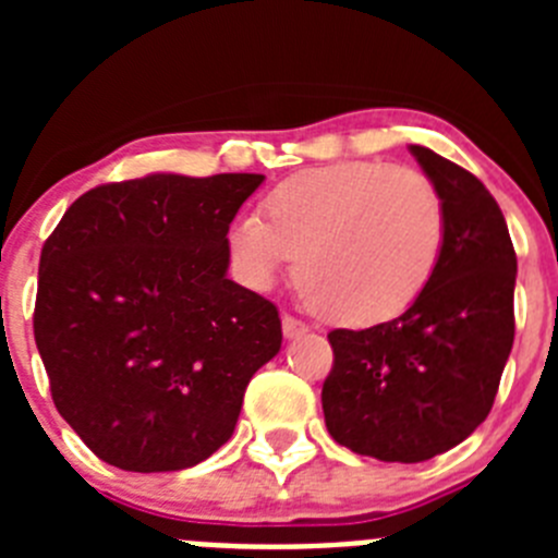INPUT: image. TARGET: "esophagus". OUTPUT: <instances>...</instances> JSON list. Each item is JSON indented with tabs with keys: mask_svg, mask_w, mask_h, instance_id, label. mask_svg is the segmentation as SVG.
Segmentation results:
<instances>
[{
	"mask_svg": "<svg viewBox=\"0 0 558 558\" xmlns=\"http://www.w3.org/2000/svg\"><path fill=\"white\" fill-rule=\"evenodd\" d=\"M304 332H307V327H304L299 318H293V315H282V335H284V338L293 340V338H299V335H304Z\"/></svg>",
	"mask_w": 558,
	"mask_h": 558,
	"instance_id": "1",
	"label": "esophagus"
}]
</instances>
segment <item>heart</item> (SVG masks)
Instances as JSON below:
<instances>
[{
	"label": "heart",
	"mask_w": 558,
	"mask_h": 558,
	"mask_svg": "<svg viewBox=\"0 0 558 558\" xmlns=\"http://www.w3.org/2000/svg\"><path fill=\"white\" fill-rule=\"evenodd\" d=\"M229 231L243 282L270 284L295 259V282L315 313L377 327L425 295L447 243L441 195L427 175L386 161H338L282 181Z\"/></svg>",
	"instance_id": "heart-1"
}]
</instances>
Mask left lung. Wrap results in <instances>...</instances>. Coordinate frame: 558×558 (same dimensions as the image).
<instances>
[{
	"mask_svg": "<svg viewBox=\"0 0 558 558\" xmlns=\"http://www.w3.org/2000/svg\"><path fill=\"white\" fill-rule=\"evenodd\" d=\"M411 153L445 204V254L405 315L329 332L335 363L322 391L338 445L399 463L427 461L475 433L514 343L517 254L500 206L430 147Z\"/></svg>",
	"mask_w": 558,
	"mask_h": 558,
	"instance_id": "obj_1",
	"label": "left lung"
}]
</instances>
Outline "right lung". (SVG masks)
<instances>
[{
  "instance_id": "right-lung-1",
  "label": "right lung",
  "mask_w": 558,
  "mask_h": 558,
  "mask_svg": "<svg viewBox=\"0 0 558 558\" xmlns=\"http://www.w3.org/2000/svg\"><path fill=\"white\" fill-rule=\"evenodd\" d=\"M265 181L150 172L69 206L38 265L33 332L58 413L125 472H179L231 438L279 310L231 282L229 226Z\"/></svg>"
}]
</instances>
